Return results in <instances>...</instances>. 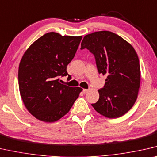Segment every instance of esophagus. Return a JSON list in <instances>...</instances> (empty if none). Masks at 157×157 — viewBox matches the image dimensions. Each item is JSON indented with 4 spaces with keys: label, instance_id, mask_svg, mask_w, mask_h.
I'll list each match as a JSON object with an SVG mask.
<instances>
[{
    "label": "esophagus",
    "instance_id": "obj_1",
    "mask_svg": "<svg viewBox=\"0 0 157 157\" xmlns=\"http://www.w3.org/2000/svg\"><path fill=\"white\" fill-rule=\"evenodd\" d=\"M89 91H90V90H86V89H84V90H82V92H83V93L86 94V93H87Z\"/></svg>",
    "mask_w": 157,
    "mask_h": 157
}]
</instances>
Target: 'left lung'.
Segmentation results:
<instances>
[{"instance_id": "8db88e82", "label": "left lung", "mask_w": 157, "mask_h": 157, "mask_svg": "<svg viewBox=\"0 0 157 157\" xmlns=\"http://www.w3.org/2000/svg\"><path fill=\"white\" fill-rule=\"evenodd\" d=\"M94 56L99 74L107 76L104 87L98 90L99 99L92 104L98 113L116 118L125 114L136 101L140 85V66L136 51L116 34L109 31L86 35L80 49Z\"/></svg>"}]
</instances>
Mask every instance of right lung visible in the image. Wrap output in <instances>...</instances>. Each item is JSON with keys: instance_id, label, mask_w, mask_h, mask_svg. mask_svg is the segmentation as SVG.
I'll return each instance as SVG.
<instances>
[{"instance_id": "right-lung-1", "label": "right lung", "mask_w": 157, "mask_h": 157, "mask_svg": "<svg viewBox=\"0 0 157 157\" xmlns=\"http://www.w3.org/2000/svg\"><path fill=\"white\" fill-rule=\"evenodd\" d=\"M82 38L49 32L35 41L23 55L18 70L20 95L27 109L39 120H59L68 113L82 91L59 81L60 77H71L67 65Z\"/></svg>"}]
</instances>
